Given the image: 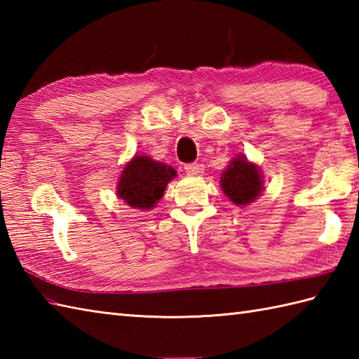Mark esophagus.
Here are the masks:
<instances>
[{"mask_svg":"<svg viewBox=\"0 0 359 359\" xmlns=\"http://www.w3.org/2000/svg\"><path fill=\"white\" fill-rule=\"evenodd\" d=\"M185 172L191 177H199V175L203 174V165L201 163H189L185 165Z\"/></svg>","mask_w":359,"mask_h":359,"instance_id":"esophagus-1","label":"esophagus"}]
</instances>
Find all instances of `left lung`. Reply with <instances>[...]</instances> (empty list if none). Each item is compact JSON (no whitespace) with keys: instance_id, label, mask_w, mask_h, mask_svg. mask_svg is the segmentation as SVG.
Segmentation results:
<instances>
[{"instance_id":"obj_1","label":"left lung","mask_w":359,"mask_h":359,"mask_svg":"<svg viewBox=\"0 0 359 359\" xmlns=\"http://www.w3.org/2000/svg\"><path fill=\"white\" fill-rule=\"evenodd\" d=\"M220 188L238 207H247L264 193V175L261 166L250 162L245 154H239L220 174Z\"/></svg>"}]
</instances>
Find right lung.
Instances as JSON below:
<instances>
[{
	"instance_id": "add662e5",
	"label": "right lung",
	"mask_w": 359,
	"mask_h": 359,
	"mask_svg": "<svg viewBox=\"0 0 359 359\" xmlns=\"http://www.w3.org/2000/svg\"><path fill=\"white\" fill-rule=\"evenodd\" d=\"M177 175L172 166L149 156H134L125 163L117 180L118 199L131 208L149 211L162 199L168 184Z\"/></svg>"
}]
</instances>
